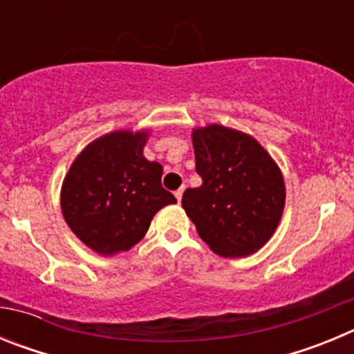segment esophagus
<instances>
[{
	"label": "esophagus",
	"mask_w": 354,
	"mask_h": 354,
	"mask_svg": "<svg viewBox=\"0 0 354 354\" xmlns=\"http://www.w3.org/2000/svg\"><path fill=\"white\" fill-rule=\"evenodd\" d=\"M183 193H184V186H180L179 189H177V192L174 193L175 198H177V202H180V198H183Z\"/></svg>",
	"instance_id": "esophagus-1"
}]
</instances>
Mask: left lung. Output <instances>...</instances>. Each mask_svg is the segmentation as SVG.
Here are the masks:
<instances>
[{"label": "left lung", "mask_w": 354, "mask_h": 354, "mask_svg": "<svg viewBox=\"0 0 354 354\" xmlns=\"http://www.w3.org/2000/svg\"><path fill=\"white\" fill-rule=\"evenodd\" d=\"M192 142L202 184L184 192L183 209L212 252L248 257L282 220V170L257 140L232 127H195Z\"/></svg>", "instance_id": "left-lung-1"}]
</instances>
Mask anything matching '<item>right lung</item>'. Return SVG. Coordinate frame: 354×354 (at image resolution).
Returning a JSON list of instances; mask_svg holds the SVG:
<instances>
[{
    "label": "right lung",
    "instance_id": "obj_1",
    "mask_svg": "<svg viewBox=\"0 0 354 354\" xmlns=\"http://www.w3.org/2000/svg\"><path fill=\"white\" fill-rule=\"evenodd\" d=\"M149 129L106 133L81 150L62 184V214L81 243L111 257L138 245L156 212L177 200L162 167L143 156Z\"/></svg>",
    "mask_w": 354,
    "mask_h": 354
}]
</instances>
